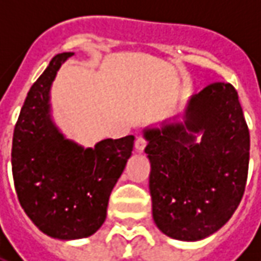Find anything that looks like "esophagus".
I'll return each mask as SVG.
<instances>
[{"label":"esophagus","instance_id":"obj_1","mask_svg":"<svg viewBox=\"0 0 261 261\" xmlns=\"http://www.w3.org/2000/svg\"><path fill=\"white\" fill-rule=\"evenodd\" d=\"M145 145H147V140L144 138V137H138L136 140V149L137 151H144V148H145Z\"/></svg>","mask_w":261,"mask_h":261}]
</instances>
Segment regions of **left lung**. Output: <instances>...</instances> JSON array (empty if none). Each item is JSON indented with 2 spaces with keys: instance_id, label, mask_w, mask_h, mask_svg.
Returning a JSON list of instances; mask_svg holds the SVG:
<instances>
[{
  "instance_id": "1",
  "label": "left lung",
  "mask_w": 261,
  "mask_h": 261,
  "mask_svg": "<svg viewBox=\"0 0 261 261\" xmlns=\"http://www.w3.org/2000/svg\"><path fill=\"white\" fill-rule=\"evenodd\" d=\"M203 133L200 143L193 132ZM155 224L179 241H200L224 226L247 180L250 136L238 92L214 82L190 99L185 124L145 130Z\"/></svg>"
}]
</instances>
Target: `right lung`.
I'll use <instances>...</instances> for the list:
<instances>
[{"label": "right lung", "instance_id": "right-lung-1", "mask_svg": "<svg viewBox=\"0 0 261 261\" xmlns=\"http://www.w3.org/2000/svg\"><path fill=\"white\" fill-rule=\"evenodd\" d=\"M74 53L57 54L32 85L15 124L12 175L26 215L46 235L63 241L95 233L109 197L130 158L134 137L103 140L95 148L65 140L50 120L48 92Z\"/></svg>", "mask_w": 261, "mask_h": 261}]
</instances>
